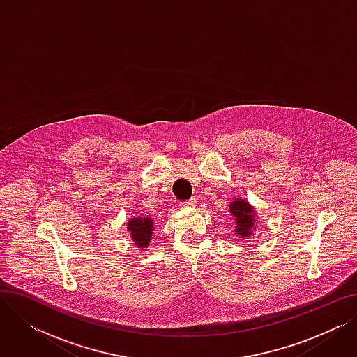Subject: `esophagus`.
Segmentation results:
<instances>
[{
  "label": "esophagus",
  "mask_w": 357,
  "mask_h": 357,
  "mask_svg": "<svg viewBox=\"0 0 357 357\" xmlns=\"http://www.w3.org/2000/svg\"><path fill=\"white\" fill-rule=\"evenodd\" d=\"M197 204V199L195 198H191V199H188V201H182L179 205L182 208H186V207H194V205Z\"/></svg>",
  "instance_id": "esophagus-1"
}]
</instances>
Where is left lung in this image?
Returning <instances> with one entry per match:
<instances>
[{
  "label": "left lung",
  "mask_w": 357,
  "mask_h": 357,
  "mask_svg": "<svg viewBox=\"0 0 357 357\" xmlns=\"http://www.w3.org/2000/svg\"><path fill=\"white\" fill-rule=\"evenodd\" d=\"M230 214L236 220V234L237 237H250L253 234L255 222H256V213L252 205L245 199H234L230 204Z\"/></svg>",
  "instance_id": "obj_1"
}]
</instances>
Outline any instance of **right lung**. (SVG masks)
<instances>
[{
    "mask_svg": "<svg viewBox=\"0 0 357 357\" xmlns=\"http://www.w3.org/2000/svg\"><path fill=\"white\" fill-rule=\"evenodd\" d=\"M131 240L136 243L140 249H146L153 233V220L149 217H135L128 220V227Z\"/></svg>",
    "mask_w": 357,
    "mask_h": 357,
    "instance_id": "1",
    "label": "right lung"
}]
</instances>
